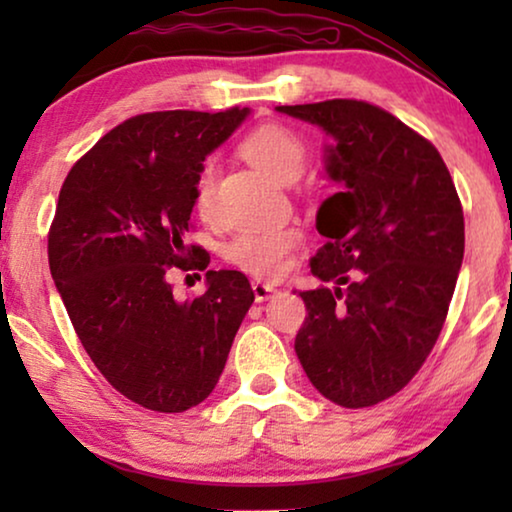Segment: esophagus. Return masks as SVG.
<instances>
[{"mask_svg":"<svg viewBox=\"0 0 512 512\" xmlns=\"http://www.w3.org/2000/svg\"><path fill=\"white\" fill-rule=\"evenodd\" d=\"M251 289H254V296L258 303H263V300H270L272 296H275L277 289L268 282H261V279H256L254 284H251Z\"/></svg>","mask_w":512,"mask_h":512,"instance_id":"34e87169","label":"esophagus"}]
</instances>
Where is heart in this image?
<instances>
[{
    "mask_svg": "<svg viewBox=\"0 0 512 512\" xmlns=\"http://www.w3.org/2000/svg\"><path fill=\"white\" fill-rule=\"evenodd\" d=\"M242 156L279 184H291L305 170L307 149L296 132L282 125H263L251 132L240 146ZM216 184V163L207 160L195 179V209L207 214L212 209ZM300 242L298 230L279 226L268 230H247L226 244V258L237 268L256 277H277L286 268V258Z\"/></svg>",
    "mask_w": 512,
    "mask_h": 512,
    "instance_id": "heart-1",
    "label": "heart"
}]
</instances>
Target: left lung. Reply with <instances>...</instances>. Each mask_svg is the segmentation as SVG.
Instances as JSON below:
<instances>
[{"mask_svg": "<svg viewBox=\"0 0 512 512\" xmlns=\"http://www.w3.org/2000/svg\"><path fill=\"white\" fill-rule=\"evenodd\" d=\"M333 139L324 170L338 193L321 202L326 244L300 291L307 319L296 354L314 389L368 408L408 384L436 345L464 261V212L450 172L422 135L356 100L277 107Z\"/></svg>", "mask_w": 512, "mask_h": 512, "instance_id": "1", "label": "left lung"}]
</instances>
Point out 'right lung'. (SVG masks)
Wrapping results in <instances>:
<instances>
[{"instance_id":"obj_1","label":"right lung","mask_w":512,"mask_h":512,"mask_svg":"<svg viewBox=\"0 0 512 512\" xmlns=\"http://www.w3.org/2000/svg\"><path fill=\"white\" fill-rule=\"evenodd\" d=\"M249 114L235 107L128 118L62 184L48 233L53 282L97 370L142 408L184 412L205 401L254 303L237 270H209L193 300L174 298L167 282L170 268H207L209 256L184 244L195 179Z\"/></svg>"}]
</instances>
